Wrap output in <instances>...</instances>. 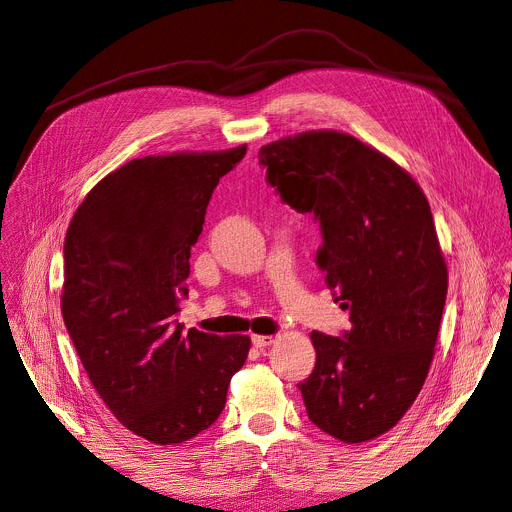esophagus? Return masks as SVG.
<instances>
[{"label":"esophagus","instance_id":"obj_1","mask_svg":"<svg viewBox=\"0 0 512 512\" xmlns=\"http://www.w3.org/2000/svg\"><path fill=\"white\" fill-rule=\"evenodd\" d=\"M274 342V336H252V344L256 348H264V346H270Z\"/></svg>","mask_w":512,"mask_h":512}]
</instances>
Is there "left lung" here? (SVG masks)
I'll list each match as a JSON object with an SVG mask.
<instances>
[{"label":"left lung","mask_w":512,"mask_h":512,"mask_svg":"<svg viewBox=\"0 0 512 512\" xmlns=\"http://www.w3.org/2000/svg\"><path fill=\"white\" fill-rule=\"evenodd\" d=\"M266 182L320 223L318 264L350 328L311 332L316 367L297 387L309 420L344 443L406 414L435 355L447 266L420 186L389 157L336 131L264 145Z\"/></svg>","instance_id":"1"}]
</instances>
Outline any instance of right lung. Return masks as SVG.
I'll list each match as a JSON object with an SVG mask.
<instances>
[{"label": "right lung", "mask_w": 512, "mask_h": 512, "mask_svg": "<svg viewBox=\"0 0 512 512\" xmlns=\"http://www.w3.org/2000/svg\"><path fill=\"white\" fill-rule=\"evenodd\" d=\"M244 155L133 160L90 190L65 235L61 311L77 357L116 420L157 445L207 430L248 359V336L184 334L176 320L211 194Z\"/></svg>", "instance_id": "right-lung-1"}]
</instances>
